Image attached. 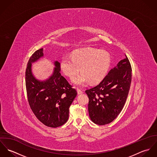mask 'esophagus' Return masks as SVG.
Masks as SVG:
<instances>
[{"label":"esophagus","mask_w":157,"mask_h":157,"mask_svg":"<svg viewBox=\"0 0 157 157\" xmlns=\"http://www.w3.org/2000/svg\"><path fill=\"white\" fill-rule=\"evenodd\" d=\"M77 92H78V94H82L83 93V90H81V89H80V88H77Z\"/></svg>","instance_id":"1"}]
</instances>
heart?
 I'll return each mask as SVG.
<instances>
[{"label": "heart", "mask_w": 157, "mask_h": 157, "mask_svg": "<svg viewBox=\"0 0 157 157\" xmlns=\"http://www.w3.org/2000/svg\"><path fill=\"white\" fill-rule=\"evenodd\" d=\"M111 63L109 54L105 51L93 48L75 50L71 56H64L60 66L63 72L72 78L80 71V74L73 80L74 84L84 85L90 82L96 83L106 75Z\"/></svg>", "instance_id": "b5f03b06"}]
</instances>
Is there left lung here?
<instances>
[{"mask_svg": "<svg viewBox=\"0 0 157 157\" xmlns=\"http://www.w3.org/2000/svg\"><path fill=\"white\" fill-rule=\"evenodd\" d=\"M125 56L98 85L85 90L89 98L90 118L95 124L111 123L124 107L132 80V67Z\"/></svg>", "mask_w": 157, "mask_h": 157, "instance_id": "1", "label": "left lung"}]
</instances>
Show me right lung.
<instances>
[{
	"instance_id": "obj_1",
	"label": "right lung",
	"mask_w": 157,
	"mask_h": 157,
	"mask_svg": "<svg viewBox=\"0 0 157 157\" xmlns=\"http://www.w3.org/2000/svg\"><path fill=\"white\" fill-rule=\"evenodd\" d=\"M44 56V48L31 56L25 72V84L28 103L37 119L45 126L57 128L64 124L69 117V107L77 92L60 73V63L54 62L53 74L40 82L32 74L31 63Z\"/></svg>"
}]
</instances>
